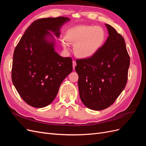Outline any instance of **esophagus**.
Returning <instances> with one entry per match:
<instances>
[{
    "label": "esophagus",
    "instance_id": "obj_1",
    "mask_svg": "<svg viewBox=\"0 0 146 146\" xmlns=\"http://www.w3.org/2000/svg\"><path fill=\"white\" fill-rule=\"evenodd\" d=\"M72 65H73V69H74L75 68H76V66L77 65V63H76V61L75 60H73L72 61Z\"/></svg>",
    "mask_w": 146,
    "mask_h": 146
}]
</instances>
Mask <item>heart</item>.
Wrapping results in <instances>:
<instances>
[{
	"instance_id": "1",
	"label": "heart",
	"mask_w": 146,
	"mask_h": 146,
	"mask_svg": "<svg viewBox=\"0 0 146 146\" xmlns=\"http://www.w3.org/2000/svg\"><path fill=\"white\" fill-rule=\"evenodd\" d=\"M106 39L105 30L99 26L78 25L70 29L63 41V47L69 48V42L76 43L74 52L80 58L93 56L102 47Z\"/></svg>"
}]
</instances>
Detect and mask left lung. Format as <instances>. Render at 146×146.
I'll return each mask as SVG.
<instances>
[{
    "label": "left lung",
    "instance_id": "8db88e82",
    "mask_svg": "<svg viewBox=\"0 0 146 146\" xmlns=\"http://www.w3.org/2000/svg\"><path fill=\"white\" fill-rule=\"evenodd\" d=\"M109 36L100 50L90 58L77 59L75 68L82 102L93 110L111 106L124 89L130 56L125 40L112 26L106 24Z\"/></svg>",
    "mask_w": 146,
    "mask_h": 146
}]
</instances>
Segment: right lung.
I'll return each mask as SVG.
<instances>
[{
  "instance_id": "right-lung-1",
  "label": "right lung",
  "mask_w": 146,
  "mask_h": 146,
  "mask_svg": "<svg viewBox=\"0 0 146 146\" xmlns=\"http://www.w3.org/2000/svg\"><path fill=\"white\" fill-rule=\"evenodd\" d=\"M69 18L47 17L35 21L25 30L13 54L11 78L26 103L35 108L51 104L64 79L72 71L70 57H62L54 49L50 31L60 36V28Z\"/></svg>"
}]
</instances>
